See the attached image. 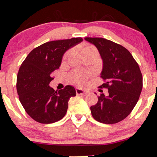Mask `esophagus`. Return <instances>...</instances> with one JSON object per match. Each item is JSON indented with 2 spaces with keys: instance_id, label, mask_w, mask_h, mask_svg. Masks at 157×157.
<instances>
[{
  "instance_id": "34e87169",
  "label": "esophagus",
  "mask_w": 157,
  "mask_h": 157,
  "mask_svg": "<svg viewBox=\"0 0 157 157\" xmlns=\"http://www.w3.org/2000/svg\"><path fill=\"white\" fill-rule=\"evenodd\" d=\"M89 93V91L87 90H83L82 89L80 88H76V93L77 95H86Z\"/></svg>"
}]
</instances>
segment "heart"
Instances as JSON below:
<instances>
[{
  "label": "heart",
  "instance_id": "b5f03b06",
  "mask_svg": "<svg viewBox=\"0 0 157 157\" xmlns=\"http://www.w3.org/2000/svg\"><path fill=\"white\" fill-rule=\"evenodd\" d=\"M71 52L67 51L64 54L63 57V60H66L69 57V56L70 55ZM82 53L83 55H86V54H98V52L96 48L93 45H87L83 48L82 50ZM87 77H88V75L86 74V73L81 72V71H75L71 73L70 75V77H69V79H70V81L73 84L77 85H82L85 83V80H87Z\"/></svg>",
  "mask_w": 157,
  "mask_h": 157
}]
</instances>
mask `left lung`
Segmentation results:
<instances>
[{
    "label": "left lung",
    "instance_id": "1",
    "mask_svg": "<svg viewBox=\"0 0 157 157\" xmlns=\"http://www.w3.org/2000/svg\"><path fill=\"white\" fill-rule=\"evenodd\" d=\"M97 47L103 61L101 77L108 95L100 94L92 105V116L102 124H113L126 118L137 103L143 87L139 66L128 49L108 39L85 37Z\"/></svg>",
    "mask_w": 157,
    "mask_h": 157
}]
</instances>
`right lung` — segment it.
Wrapping results in <instances>:
<instances>
[{"mask_svg":"<svg viewBox=\"0 0 157 157\" xmlns=\"http://www.w3.org/2000/svg\"><path fill=\"white\" fill-rule=\"evenodd\" d=\"M81 37L48 41L33 49L21 65L16 89L26 112L41 124H52L65 116L68 102L76 95L74 87L54 90L49 87L52 72L59 68L67 50L81 42Z\"/></svg>","mask_w":157,"mask_h":157,"instance_id":"1","label":"right lung"}]
</instances>
